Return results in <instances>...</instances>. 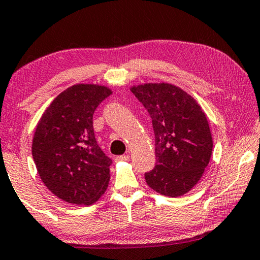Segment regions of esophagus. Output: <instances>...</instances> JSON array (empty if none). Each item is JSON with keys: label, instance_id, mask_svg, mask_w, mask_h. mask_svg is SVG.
I'll return each mask as SVG.
<instances>
[{"label": "esophagus", "instance_id": "obj_1", "mask_svg": "<svg viewBox=\"0 0 260 260\" xmlns=\"http://www.w3.org/2000/svg\"><path fill=\"white\" fill-rule=\"evenodd\" d=\"M129 159V155H121V156H118L117 158H115V160H128Z\"/></svg>", "mask_w": 260, "mask_h": 260}]
</instances>
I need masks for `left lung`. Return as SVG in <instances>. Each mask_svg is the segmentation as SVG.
<instances>
[{
  "label": "left lung",
  "mask_w": 260,
  "mask_h": 260,
  "mask_svg": "<svg viewBox=\"0 0 260 260\" xmlns=\"http://www.w3.org/2000/svg\"><path fill=\"white\" fill-rule=\"evenodd\" d=\"M131 91L148 110L155 133L156 166L148 186L177 198L196 186L207 168L213 138L203 109L191 94L170 83H143Z\"/></svg>",
  "instance_id": "8db88e82"
}]
</instances>
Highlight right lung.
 I'll list each match as a JSON object with an SVG mask.
<instances>
[{
  "label": "right lung",
  "mask_w": 260,
  "mask_h": 260,
  "mask_svg": "<svg viewBox=\"0 0 260 260\" xmlns=\"http://www.w3.org/2000/svg\"><path fill=\"white\" fill-rule=\"evenodd\" d=\"M112 90L74 84L53 100L37 123L32 156L49 191L73 205L89 206L104 194L112 163L94 139L92 115Z\"/></svg>",
  "instance_id": "1"
}]
</instances>
